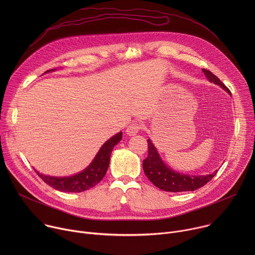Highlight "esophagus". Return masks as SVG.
Returning a JSON list of instances; mask_svg holds the SVG:
<instances>
[{
	"label": "esophagus",
	"instance_id": "1",
	"mask_svg": "<svg viewBox=\"0 0 255 255\" xmlns=\"http://www.w3.org/2000/svg\"><path fill=\"white\" fill-rule=\"evenodd\" d=\"M141 128H142V125H141L140 123H138V122H133V123H131V124L127 127L126 133H127L128 135H130V136L136 135V134L139 132V130H140Z\"/></svg>",
	"mask_w": 255,
	"mask_h": 255
}]
</instances>
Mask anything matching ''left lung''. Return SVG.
Instances as JSON below:
<instances>
[{"label": "left lung", "instance_id": "left-lung-1", "mask_svg": "<svg viewBox=\"0 0 255 255\" xmlns=\"http://www.w3.org/2000/svg\"><path fill=\"white\" fill-rule=\"evenodd\" d=\"M203 71L211 83L220 86L227 93L231 94L229 89L210 70L203 68ZM147 143L148 155L143 160V170L151 183L162 191L172 193L193 192L201 187H204L217 174L218 170L207 175H191L176 172L165 165V163L161 160L150 139H147Z\"/></svg>", "mask_w": 255, "mask_h": 255}]
</instances>
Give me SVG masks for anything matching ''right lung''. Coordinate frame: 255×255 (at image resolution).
Listing matches in <instances>:
<instances>
[{
	"label": "right lung",
	"mask_w": 255,
	"mask_h": 255,
	"mask_svg": "<svg viewBox=\"0 0 255 255\" xmlns=\"http://www.w3.org/2000/svg\"><path fill=\"white\" fill-rule=\"evenodd\" d=\"M52 70L53 69L47 70L46 72ZM121 139L122 132H119L118 134L106 141L92 163L78 174L65 177H56L41 174L37 170H35V172L38 174V176H40V178H42V180H44V183L60 192L81 193L90 190L98 185L105 176L109 167V163H110V156L112 150Z\"/></svg>",
	"instance_id": "right-lung-1"
}]
</instances>
